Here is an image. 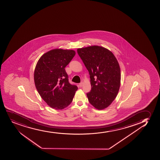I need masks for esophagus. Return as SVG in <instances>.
<instances>
[{
	"mask_svg": "<svg viewBox=\"0 0 160 160\" xmlns=\"http://www.w3.org/2000/svg\"><path fill=\"white\" fill-rule=\"evenodd\" d=\"M83 84V83L82 82H81V83H79V86L80 87H82Z\"/></svg>",
	"mask_w": 160,
	"mask_h": 160,
	"instance_id": "obj_1",
	"label": "esophagus"
}]
</instances>
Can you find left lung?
Here are the masks:
<instances>
[{
    "label": "left lung",
    "mask_w": 160,
    "mask_h": 160,
    "mask_svg": "<svg viewBox=\"0 0 160 160\" xmlns=\"http://www.w3.org/2000/svg\"><path fill=\"white\" fill-rule=\"evenodd\" d=\"M77 52L90 75L88 101L96 109H105L117 97L120 87L118 62L110 50L98 46L78 48Z\"/></svg>",
    "instance_id": "1"
}]
</instances>
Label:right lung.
<instances>
[{
    "label": "right lung",
    "mask_w": 160,
    "mask_h": 160,
    "mask_svg": "<svg viewBox=\"0 0 160 160\" xmlns=\"http://www.w3.org/2000/svg\"><path fill=\"white\" fill-rule=\"evenodd\" d=\"M75 55L73 50L54 49L42 55L36 65V89L47 105L55 110L68 106L77 90V86L68 82L65 70Z\"/></svg>",
    "instance_id": "1"
}]
</instances>
